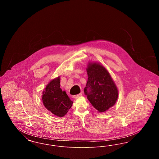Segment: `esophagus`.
I'll return each mask as SVG.
<instances>
[{
  "instance_id": "34e87169",
  "label": "esophagus",
  "mask_w": 159,
  "mask_h": 159,
  "mask_svg": "<svg viewBox=\"0 0 159 159\" xmlns=\"http://www.w3.org/2000/svg\"><path fill=\"white\" fill-rule=\"evenodd\" d=\"M82 93H79V94H78V95H74V96H73V98H74L77 99L79 97H82Z\"/></svg>"
}]
</instances>
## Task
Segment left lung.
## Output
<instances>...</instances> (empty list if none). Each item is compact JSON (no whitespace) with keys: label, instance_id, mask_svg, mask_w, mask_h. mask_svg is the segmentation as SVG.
<instances>
[{"label":"left lung","instance_id":"8db88e82","mask_svg":"<svg viewBox=\"0 0 159 159\" xmlns=\"http://www.w3.org/2000/svg\"><path fill=\"white\" fill-rule=\"evenodd\" d=\"M88 76L84 92L92 106L102 113L115 104L118 90L108 71L99 63L90 62L86 68Z\"/></svg>","mask_w":159,"mask_h":159}]
</instances>
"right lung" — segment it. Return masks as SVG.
I'll return each instance as SVG.
<instances>
[{
    "label": "right lung",
    "instance_id": "1",
    "mask_svg": "<svg viewBox=\"0 0 159 159\" xmlns=\"http://www.w3.org/2000/svg\"><path fill=\"white\" fill-rule=\"evenodd\" d=\"M42 101L46 108L58 117L64 116L73 105L66 91L60 88V78L53 79L43 92Z\"/></svg>",
    "mask_w": 159,
    "mask_h": 159
}]
</instances>
